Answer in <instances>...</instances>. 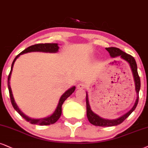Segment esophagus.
Masks as SVG:
<instances>
[{
    "mask_svg": "<svg viewBox=\"0 0 148 148\" xmlns=\"http://www.w3.org/2000/svg\"><path fill=\"white\" fill-rule=\"evenodd\" d=\"M86 86L84 83H79V84L77 86V88L78 89H84L86 88Z\"/></svg>",
    "mask_w": 148,
    "mask_h": 148,
    "instance_id": "34e87169",
    "label": "esophagus"
}]
</instances>
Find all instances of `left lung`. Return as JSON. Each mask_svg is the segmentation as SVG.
<instances>
[{"label":"left lung","mask_w":148,"mask_h":148,"mask_svg":"<svg viewBox=\"0 0 148 148\" xmlns=\"http://www.w3.org/2000/svg\"><path fill=\"white\" fill-rule=\"evenodd\" d=\"M106 49L109 52L110 56L112 58L115 57H121L122 59L125 60L129 63L130 66V68L132 69L133 76H134V79L135 82V88L136 93L138 95V92H139L140 88H141V80H140V77L138 76V71H137V66H136V63L134 58L132 57L130 55L122 51L119 49L116 48V47H108V48H106ZM86 114L87 117L89 122L92 123V125H95V126H102V127H107V126H114V125H117L120 123H121L124 120L126 119L127 116L132 113L133 111L135 110L136 106L138 104V96L136 98L135 103H134V106L132 108V109L127 112L126 114H123L121 117L116 119L113 120H108V119H104L99 117V116L97 115L96 114L91 110L90 105H89L88 102V95L86 94Z\"/></svg>","instance_id":"obj_1"}]
</instances>
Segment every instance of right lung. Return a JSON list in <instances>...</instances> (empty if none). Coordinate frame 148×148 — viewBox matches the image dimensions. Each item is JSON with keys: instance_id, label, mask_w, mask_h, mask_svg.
I'll list each match as a JSON object with an SVG mask.
<instances>
[{"instance_id": "1", "label": "right lung", "mask_w": 148, "mask_h": 148, "mask_svg": "<svg viewBox=\"0 0 148 148\" xmlns=\"http://www.w3.org/2000/svg\"><path fill=\"white\" fill-rule=\"evenodd\" d=\"M58 49L59 47L58 46V44L56 43H40V44H36V45H32V46L29 47L28 48L25 49V50L23 51L21 53H20L15 58V59L13 61L12 64V68H11V71L10 74L8 75V80H7V85H8V89L9 92H10V99L11 102H12V104L14 107V108L17 111V112L19 113V114L21 115L23 119H25V120L29 122L32 124H36V125H48L51 124H53V123H56V121L59 119L62 114V106L64 101H65L67 98L69 97V96L71 95L73 92H74L75 90V86L72 87V88L69 89L68 90L66 91V92L64 93L62 95L61 97H60V99L59 101V103H58V105L57 108H56L55 112L53 113L50 116H48L47 118L41 119H32L29 118L28 116L23 114V112H21V110H19L18 107L16 105L15 103V101H14V97H13V94L12 92V89H11L10 85V79L11 77V74H12V69L13 66L14 64V62H15L16 60L23 53H26L28 52H32V51H42V52H49V53H56L58 51Z\"/></svg>"}]
</instances>
